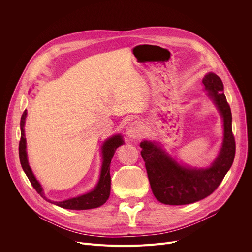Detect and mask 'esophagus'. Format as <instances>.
<instances>
[{
	"mask_svg": "<svg viewBox=\"0 0 252 252\" xmlns=\"http://www.w3.org/2000/svg\"><path fill=\"white\" fill-rule=\"evenodd\" d=\"M141 132H142V127L138 122L130 123L126 129V134L130 139L138 138L141 135Z\"/></svg>",
	"mask_w": 252,
	"mask_h": 252,
	"instance_id": "34e87169",
	"label": "esophagus"
}]
</instances>
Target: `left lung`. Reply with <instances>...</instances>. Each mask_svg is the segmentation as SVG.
Listing matches in <instances>:
<instances>
[{
    "instance_id": "1",
    "label": "left lung",
    "mask_w": 252,
    "mask_h": 252,
    "mask_svg": "<svg viewBox=\"0 0 252 252\" xmlns=\"http://www.w3.org/2000/svg\"><path fill=\"white\" fill-rule=\"evenodd\" d=\"M202 84L207 92L206 95L217 106L223 123L221 148L209 166L191 167L179 163L157 141L143 140L139 145L153 193L164 204H189L210 195L221 184L234 159L232 116L223 93L222 81L214 73H208Z\"/></svg>"
}]
</instances>
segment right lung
I'll list each match as a JSON object with an SVG mask.
<instances>
[{"instance_id": "obj_1", "label": "right lung", "mask_w": 252, "mask_h": 252, "mask_svg": "<svg viewBox=\"0 0 252 252\" xmlns=\"http://www.w3.org/2000/svg\"><path fill=\"white\" fill-rule=\"evenodd\" d=\"M27 118V110L23 113L21 118V140L19 145V156L21 165L23 170L25 171L26 175L28 176L29 181L31 182L33 189L37 190V192L45 198L47 201L54 203L60 207L66 208V209H74V210H85V209H92L102 205L111 193V174H110V166L112 162V158L116 153V150L124 145V137L122 134H115L107 139H105L101 146V167L100 173L98 177V182L94 189L91 191L76 196L67 198L62 201H52L51 199L47 198L44 192V189L41 184L35 178L28 160V154H27V141L25 136V123Z\"/></svg>"}]
</instances>
